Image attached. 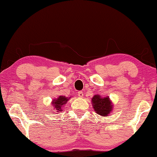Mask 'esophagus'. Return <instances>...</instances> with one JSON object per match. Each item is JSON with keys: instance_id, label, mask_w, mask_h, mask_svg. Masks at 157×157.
Returning <instances> with one entry per match:
<instances>
[{"instance_id": "esophagus-1", "label": "esophagus", "mask_w": 157, "mask_h": 157, "mask_svg": "<svg viewBox=\"0 0 157 157\" xmlns=\"http://www.w3.org/2000/svg\"><path fill=\"white\" fill-rule=\"evenodd\" d=\"M78 95L79 96V97H83L84 94H83V92H82V91H79V92H78Z\"/></svg>"}]
</instances>
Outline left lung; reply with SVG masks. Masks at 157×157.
Instances as JSON below:
<instances>
[{"mask_svg": "<svg viewBox=\"0 0 157 157\" xmlns=\"http://www.w3.org/2000/svg\"><path fill=\"white\" fill-rule=\"evenodd\" d=\"M92 102L96 113L100 116H106L111 111L112 105L109 97L101 98L99 95H95L92 98Z\"/></svg>", "mask_w": 157, "mask_h": 157, "instance_id": "left-lung-1", "label": "left lung"}]
</instances>
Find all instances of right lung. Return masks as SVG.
Instances as JSON below:
<instances>
[{
  "mask_svg": "<svg viewBox=\"0 0 157 157\" xmlns=\"http://www.w3.org/2000/svg\"><path fill=\"white\" fill-rule=\"evenodd\" d=\"M67 100H68V99L67 97H65L63 96H60L57 99H55L53 101V105L56 110H58V111H60L63 106H64V104H66Z\"/></svg>",
  "mask_w": 157,
  "mask_h": 157,
  "instance_id": "add662e5",
  "label": "right lung"
}]
</instances>
